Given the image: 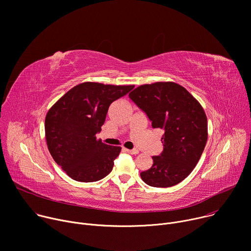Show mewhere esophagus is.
<instances>
[{
    "instance_id": "34e87169",
    "label": "esophagus",
    "mask_w": 251,
    "mask_h": 251,
    "mask_svg": "<svg viewBox=\"0 0 251 251\" xmlns=\"http://www.w3.org/2000/svg\"><path fill=\"white\" fill-rule=\"evenodd\" d=\"M126 151H127V152L130 153V154H137V153H138V151H137V150H126Z\"/></svg>"
}]
</instances>
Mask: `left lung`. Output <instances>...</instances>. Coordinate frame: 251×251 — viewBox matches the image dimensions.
<instances>
[{"instance_id":"left-lung-1","label":"left lung","mask_w":251,"mask_h":251,"mask_svg":"<svg viewBox=\"0 0 251 251\" xmlns=\"http://www.w3.org/2000/svg\"><path fill=\"white\" fill-rule=\"evenodd\" d=\"M129 99L147 114L153 128L163 130V151L152 156L142 179L154 187L182 181L196 168L207 142V119L201 104L183 87L157 81L134 89Z\"/></svg>"}]
</instances>
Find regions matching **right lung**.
Segmentation results:
<instances>
[{
    "instance_id": "1",
    "label": "right lung",
    "mask_w": 251,
    "mask_h": 251,
    "mask_svg": "<svg viewBox=\"0 0 251 251\" xmlns=\"http://www.w3.org/2000/svg\"><path fill=\"white\" fill-rule=\"evenodd\" d=\"M133 86L82 82L71 89L48 111L46 141L53 160L73 179L94 182L113 171L121 147L97 140L110 103Z\"/></svg>"
}]
</instances>
